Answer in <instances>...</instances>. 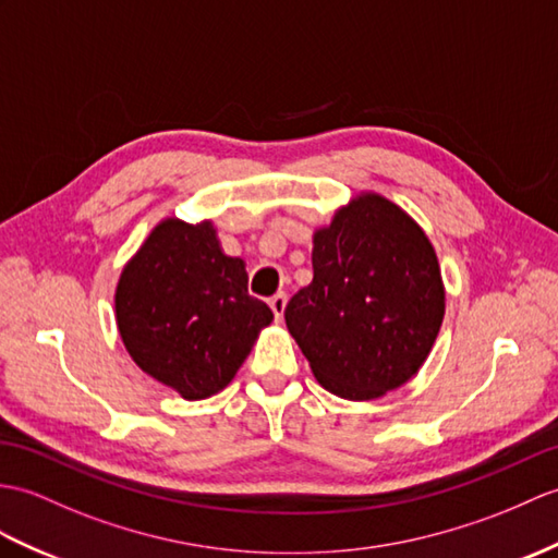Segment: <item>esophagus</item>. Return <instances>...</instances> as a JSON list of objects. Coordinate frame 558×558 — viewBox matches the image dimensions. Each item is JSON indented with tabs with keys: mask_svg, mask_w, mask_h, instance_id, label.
Segmentation results:
<instances>
[{
	"mask_svg": "<svg viewBox=\"0 0 558 558\" xmlns=\"http://www.w3.org/2000/svg\"><path fill=\"white\" fill-rule=\"evenodd\" d=\"M268 306H270V311H274L276 320H280L282 314H284V306H288V296H284V292L274 294V296H270V300H268Z\"/></svg>",
	"mask_w": 558,
	"mask_h": 558,
	"instance_id": "34e87169",
	"label": "esophagus"
}]
</instances>
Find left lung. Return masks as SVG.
<instances>
[{"label": "left lung", "instance_id": "left-lung-1", "mask_svg": "<svg viewBox=\"0 0 558 558\" xmlns=\"http://www.w3.org/2000/svg\"><path fill=\"white\" fill-rule=\"evenodd\" d=\"M314 280L284 323L328 392L378 399L425 364L445 318V284L423 228L383 194L361 192L314 232Z\"/></svg>", "mask_w": 558, "mask_h": 558}]
</instances>
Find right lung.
<instances>
[{
    "mask_svg": "<svg viewBox=\"0 0 558 558\" xmlns=\"http://www.w3.org/2000/svg\"><path fill=\"white\" fill-rule=\"evenodd\" d=\"M113 302L128 354L190 401L223 390L274 320L247 292L242 258L220 250L211 220H161L123 266Z\"/></svg>",
    "mask_w": 558,
    "mask_h": 558,
    "instance_id": "right-lung-1",
    "label": "right lung"
}]
</instances>
